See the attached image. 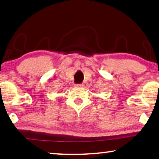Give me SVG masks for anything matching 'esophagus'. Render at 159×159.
Masks as SVG:
<instances>
[{
	"label": "esophagus",
	"mask_w": 159,
	"mask_h": 159,
	"mask_svg": "<svg viewBox=\"0 0 159 159\" xmlns=\"http://www.w3.org/2000/svg\"><path fill=\"white\" fill-rule=\"evenodd\" d=\"M84 85L83 84H76V85H75V87H78V88H83V87H84Z\"/></svg>",
	"instance_id": "34e87169"
}]
</instances>
